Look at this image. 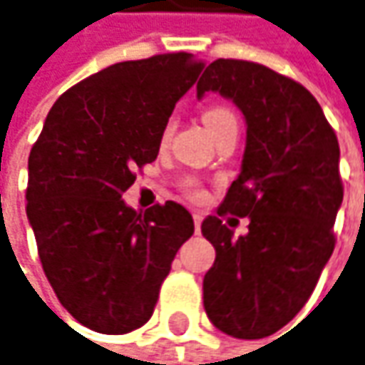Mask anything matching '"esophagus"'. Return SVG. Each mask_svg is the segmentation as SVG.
<instances>
[{
  "instance_id": "esophagus-1",
  "label": "esophagus",
  "mask_w": 365,
  "mask_h": 365,
  "mask_svg": "<svg viewBox=\"0 0 365 365\" xmlns=\"http://www.w3.org/2000/svg\"><path fill=\"white\" fill-rule=\"evenodd\" d=\"M192 219H195V231H200V222H202V215L200 212H192Z\"/></svg>"
}]
</instances>
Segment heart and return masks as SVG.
<instances>
[{
  "instance_id": "obj_1",
  "label": "heart",
  "mask_w": 365,
  "mask_h": 365,
  "mask_svg": "<svg viewBox=\"0 0 365 365\" xmlns=\"http://www.w3.org/2000/svg\"><path fill=\"white\" fill-rule=\"evenodd\" d=\"M202 122H205V126L211 130V134L222 128L225 124H229V122H237L235 118V114L229 108H225V106H211V108L205 110V114H202Z\"/></svg>"
}]
</instances>
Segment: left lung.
<instances>
[{
	"label": "left lung",
	"mask_w": 365,
	"mask_h": 365,
	"mask_svg": "<svg viewBox=\"0 0 365 365\" xmlns=\"http://www.w3.org/2000/svg\"><path fill=\"white\" fill-rule=\"evenodd\" d=\"M207 92L241 110L247 140L219 217L200 225L217 251L205 312L227 336L261 339L299 314L334 253L339 144L309 90L261 63L215 60L197 82V98ZM225 212L249 216L250 233L235 240Z\"/></svg>",
	"instance_id": "8db88e82"
}]
</instances>
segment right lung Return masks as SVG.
Returning <instances> with one entry per match:
<instances>
[{
    "label": "right lung",
    "mask_w": 365,
    "mask_h": 365,
    "mask_svg": "<svg viewBox=\"0 0 365 365\" xmlns=\"http://www.w3.org/2000/svg\"><path fill=\"white\" fill-rule=\"evenodd\" d=\"M192 53L120 62L63 92L28 160V221L58 299L100 334H128L154 312L190 212L168 200L136 212L122 195L153 163L168 118L197 82Z\"/></svg>",
    "instance_id": "add662e5"
}]
</instances>
